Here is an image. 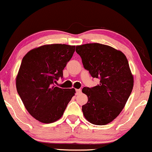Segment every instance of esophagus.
Segmentation results:
<instances>
[{"label":"esophagus","mask_w":152,"mask_h":152,"mask_svg":"<svg viewBox=\"0 0 152 152\" xmlns=\"http://www.w3.org/2000/svg\"><path fill=\"white\" fill-rule=\"evenodd\" d=\"M81 89H76V95H78V94H81Z\"/></svg>","instance_id":"1"}]
</instances>
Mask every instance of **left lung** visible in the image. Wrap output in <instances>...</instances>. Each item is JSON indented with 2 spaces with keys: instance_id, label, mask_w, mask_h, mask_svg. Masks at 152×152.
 I'll return each instance as SVG.
<instances>
[{
  "instance_id": "obj_1",
  "label": "left lung",
  "mask_w": 152,
  "mask_h": 152,
  "mask_svg": "<svg viewBox=\"0 0 152 152\" xmlns=\"http://www.w3.org/2000/svg\"><path fill=\"white\" fill-rule=\"evenodd\" d=\"M76 51L84 69L100 80L97 86L82 89L88 96L83 115L93 124H107L121 113L133 89L128 60L120 50L100 43L77 46Z\"/></svg>"
}]
</instances>
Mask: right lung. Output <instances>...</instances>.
<instances>
[{"instance_id":"right-lung-1","label":"right lung","mask_w":152,"mask_h":152,"mask_svg":"<svg viewBox=\"0 0 152 152\" xmlns=\"http://www.w3.org/2000/svg\"><path fill=\"white\" fill-rule=\"evenodd\" d=\"M74 46L45 45L30 50L22 59L16 88L26 109L33 117L49 124L59 119L74 95V88L55 83L72 58Z\"/></svg>"}]
</instances>
